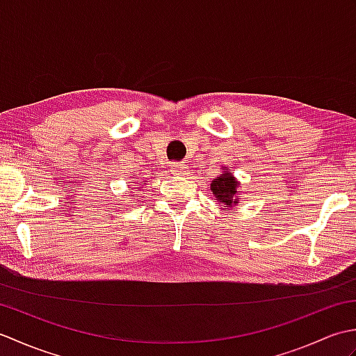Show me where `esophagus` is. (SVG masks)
I'll return each instance as SVG.
<instances>
[{
	"mask_svg": "<svg viewBox=\"0 0 356 356\" xmlns=\"http://www.w3.org/2000/svg\"><path fill=\"white\" fill-rule=\"evenodd\" d=\"M170 172L172 176H184V174H186V165L180 162H174L170 165Z\"/></svg>",
	"mask_w": 356,
	"mask_h": 356,
	"instance_id": "1",
	"label": "esophagus"
}]
</instances>
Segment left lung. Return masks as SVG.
I'll return each mask as SVG.
<instances>
[{
  "mask_svg": "<svg viewBox=\"0 0 356 356\" xmlns=\"http://www.w3.org/2000/svg\"><path fill=\"white\" fill-rule=\"evenodd\" d=\"M237 185L238 182L234 179L232 172H225L220 177H216L211 184V190L218 202L225 205H237Z\"/></svg>",
  "mask_w": 356,
  "mask_h": 356,
  "instance_id": "left-lung-1",
  "label": "left lung"
}]
</instances>
